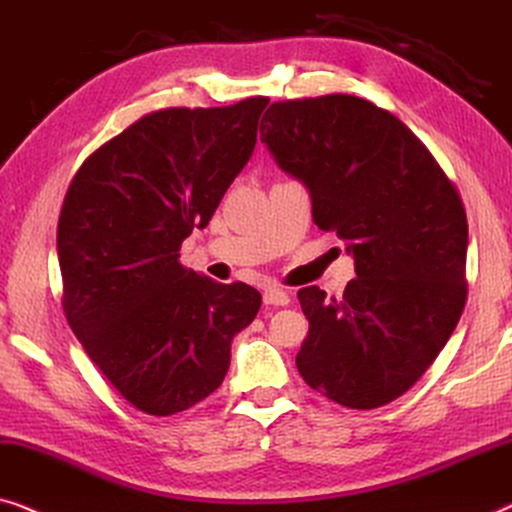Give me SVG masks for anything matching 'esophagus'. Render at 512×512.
Here are the masks:
<instances>
[{"label":"esophagus","instance_id":"esophagus-1","mask_svg":"<svg viewBox=\"0 0 512 512\" xmlns=\"http://www.w3.org/2000/svg\"><path fill=\"white\" fill-rule=\"evenodd\" d=\"M264 304L266 306H287L290 304V297H287V292H283V290L269 287V290L264 292Z\"/></svg>","mask_w":512,"mask_h":512}]
</instances>
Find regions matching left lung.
<instances>
[{"label":"left lung","mask_w":512,"mask_h":512,"mask_svg":"<svg viewBox=\"0 0 512 512\" xmlns=\"http://www.w3.org/2000/svg\"><path fill=\"white\" fill-rule=\"evenodd\" d=\"M259 134L306 183L313 220L355 257L343 297L297 292L308 336L301 378L345 408L371 410L408 392L462 318L469 222L457 185L429 148L369 99L276 102Z\"/></svg>","instance_id":"1"}]
</instances>
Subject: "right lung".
I'll return each instance as SVG.
<instances>
[{
  "label": "right lung",
  "mask_w": 512,
  "mask_h": 512,
  "mask_svg": "<svg viewBox=\"0 0 512 512\" xmlns=\"http://www.w3.org/2000/svg\"><path fill=\"white\" fill-rule=\"evenodd\" d=\"M266 97L160 109L85 157L57 222L62 308L88 357L129 406L169 417L227 376L232 338L262 306L246 283L181 264L255 150Z\"/></svg>",
  "instance_id": "add662e5"
}]
</instances>
